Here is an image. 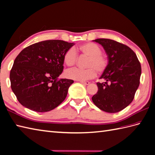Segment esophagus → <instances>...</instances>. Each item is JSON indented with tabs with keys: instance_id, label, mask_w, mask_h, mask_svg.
I'll return each instance as SVG.
<instances>
[{
	"instance_id": "obj_1",
	"label": "esophagus",
	"mask_w": 155,
	"mask_h": 155,
	"mask_svg": "<svg viewBox=\"0 0 155 155\" xmlns=\"http://www.w3.org/2000/svg\"><path fill=\"white\" fill-rule=\"evenodd\" d=\"M81 83L82 84H84V85H89V84H90V82H89V81H81Z\"/></svg>"
}]
</instances>
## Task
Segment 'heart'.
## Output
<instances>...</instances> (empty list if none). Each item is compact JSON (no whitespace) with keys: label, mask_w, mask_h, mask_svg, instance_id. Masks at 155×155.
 Returning <instances> with one entry per match:
<instances>
[{"label":"heart","mask_w":155,"mask_h":155,"mask_svg":"<svg viewBox=\"0 0 155 155\" xmlns=\"http://www.w3.org/2000/svg\"><path fill=\"white\" fill-rule=\"evenodd\" d=\"M87 57L85 64L86 69H70L65 72V76L70 80L83 81L89 80L98 74H102L107 68L108 59L102 53V49L99 45L88 42L79 45L74 49H68L64 54V62L68 66H74L77 62V53Z\"/></svg>","instance_id":"heart-1"}]
</instances>
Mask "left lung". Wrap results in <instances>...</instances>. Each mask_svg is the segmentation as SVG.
Wrapping results in <instances>:
<instances>
[{
    "label": "left lung",
    "instance_id": "1",
    "mask_svg": "<svg viewBox=\"0 0 155 155\" xmlns=\"http://www.w3.org/2000/svg\"><path fill=\"white\" fill-rule=\"evenodd\" d=\"M93 41L103 47L108 65L97 83L98 91L92 101L101 110L115 113L127 107L134 99L141 74V64L131 49L116 41L97 39Z\"/></svg>",
    "mask_w": 155,
    "mask_h": 155
}]
</instances>
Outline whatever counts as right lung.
I'll list each match as a JSON object with an SVG mask.
<instances>
[{
	"instance_id": "add662e5",
	"label": "right lung",
	"mask_w": 155,
	"mask_h": 155,
	"mask_svg": "<svg viewBox=\"0 0 155 155\" xmlns=\"http://www.w3.org/2000/svg\"><path fill=\"white\" fill-rule=\"evenodd\" d=\"M74 44L47 40L23 49L10 70L11 88L18 101L30 110H52L64 101L74 81L58 78L64 66V54Z\"/></svg>"
}]
</instances>
